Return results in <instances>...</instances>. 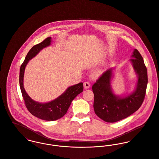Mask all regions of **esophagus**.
<instances>
[{"mask_svg":"<svg viewBox=\"0 0 159 159\" xmlns=\"http://www.w3.org/2000/svg\"><path fill=\"white\" fill-rule=\"evenodd\" d=\"M89 87H90V85H89V84L88 82H85L84 83V88L85 89H87L89 88Z\"/></svg>","mask_w":159,"mask_h":159,"instance_id":"1","label":"esophagus"}]
</instances>
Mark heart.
<instances>
[{"instance_id":"1","label":"heart","mask_w":159,"mask_h":159,"mask_svg":"<svg viewBox=\"0 0 159 159\" xmlns=\"http://www.w3.org/2000/svg\"><path fill=\"white\" fill-rule=\"evenodd\" d=\"M100 71H96L94 72V73H93V75H94V76H95V77H98V76H99V75H100Z\"/></svg>"}]
</instances>
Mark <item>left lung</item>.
Here are the masks:
<instances>
[{
    "label": "left lung",
    "mask_w": 159,
    "mask_h": 159,
    "mask_svg": "<svg viewBox=\"0 0 159 159\" xmlns=\"http://www.w3.org/2000/svg\"><path fill=\"white\" fill-rule=\"evenodd\" d=\"M137 77L133 92L117 95L111 87L115 67L106 71L93 85L96 115L107 123L119 121L131 115L141 106L148 84V72L141 54L134 49L129 60Z\"/></svg>",
    "instance_id": "left-lung-1"
}]
</instances>
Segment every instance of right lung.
Segmentation results:
<instances>
[{"label": "right lung", "instance_id": "right-lung-1", "mask_svg": "<svg viewBox=\"0 0 159 159\" xmlns=\"http://www.w3.org/2000/svg\"><path fill=\"white\" fill-rule=\"evenodd\" d=\"M52 39L47 38L43 42L34 46L27 53L20 66L19 71V85L25 106L31 114L43 120L55 121L62 118L67 112L72 101L83 91V83L70 86L63 93L51 101L41 103L33 100L24 87V71L29 60L34 58L44 48L51 45Z\"/></svg>", "mask_w": 159, "mask_h": 159}]
</instances>
